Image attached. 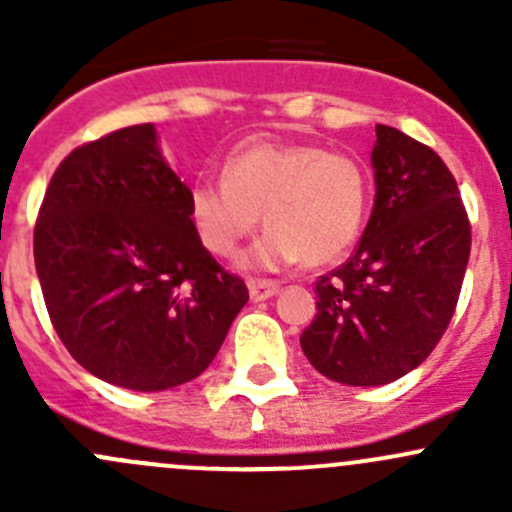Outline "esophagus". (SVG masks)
Segmentation results:
<instances>
[{
  "instance_id": "1",
  "label": "esophagus",
  "mask_w": 512,
  "mask_h": 512,
  "mask_svg": "<svg viewBox=\"0 0 512 512\" xmlns=\"http://www.w3.org/2000/svg\"><path fill=\"white\" fill-rule=\"evenodd\" d=\"M247 289H250V297L255 302H262V299H270L280 292V282L275 280H247Z\"/></svg>"
}]
</instances>
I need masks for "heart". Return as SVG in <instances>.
Returning a JSON list of instances; mask_svg holds the SVG:
<instances>
[{
  "mask_svg": "<svg viewBox=\"0 0 512 512\" xmlns=\"http://www.w3.org/2000/svg\"><path fill=\"white\" fill-rule=\"evenodd\" d=\"M188 200L195 235L225 260L255 235L265 213L270 230L247 265L280 270L344 255L364 225L369 183L359 160L317 143L252 141L225 158L223 180H198Z\"/></svg>",
  "mask_w": 512,
  "mask_h": 512,
  "instance_id": "obj_1",
  "label": "heart"
}]
</instances>
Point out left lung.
<instances>
[{
	"label": "left lung",
	"instance_id": "left-lung-1",
	"mask_svg": "<svg viewBox=\"0 0 512 512\" xmlns=\"http://www.w3.org/2000/svg\"><path fill=\"white\" fill-rule=\"evenodd\" d=\"M376 200L364 237L314 285L317 314L302 352L327 379L381 386L416 369L456 312L471 257V223L436 151L376 126Z\"/></svg>",
	"mask_w": 512,
	"mask_h": 512
}]
</instances>
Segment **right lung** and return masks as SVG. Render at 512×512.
<instances>
[{"mask_svg":"<svg viewBox=\"0 0 512 512\" xmlns=\"http://www.w3.org/2000/svg\"><path fill=\"white\" fill-rule=\"evenodd\" d=\"M188 198L153 123L74 148L51 175L36 275L64 347L108 384L163 391L195 379L250 299L195 235Z\"/></svg>","mask_w":512,"mask_h":512,"instance_id":"right-lung-1","label":"right lung"}]
</instances>
